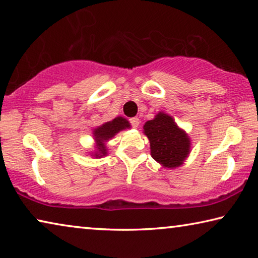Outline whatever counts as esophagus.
<instances>
[{"mask_svg": "<svg viewBox=\"0 0 258 258\" xmlns=\"http://www.w3.org/2000/svg\"><path fill=\"white\" fill-rule=\"evenodd\" d=\"M130 121H131V124H132V126H133L134 128H138L139 127V124H140V119H139L138 117L131 118Z\"/></svg>", "mask_w": 258, "mask_h": 258, "instance_id": "1", "label": "esophagus"}]
</instances>
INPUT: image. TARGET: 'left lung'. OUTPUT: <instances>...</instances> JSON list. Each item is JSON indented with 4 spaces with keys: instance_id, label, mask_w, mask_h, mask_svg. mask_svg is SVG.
<instances>
[{
    "instance_id": "8db88e82",
    "label": "left lung",
    "mask_w": 258,
    "mask_h": 258,
    "mask_svg": "<svg viewBox=\"0 0 258 258\" xmlns=\"http://www.w3.org/2000/svg\"><path fill=\"white\" fill-rule=\"evenodd\" d=\"M144 133L149 139L151 157L166 169L181 166L190 153L189 136L164 111L145 122Z\"/></svg>"
}]
</instances>
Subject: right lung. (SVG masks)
<instances>
[{"label": "right lung", "mask_w": 258, "mask_h": 258, "mask_svg": "<svg viewBox=\"0 0 258 258\" xmlns=\"http://www.w3.org/2000/svg\"><path fill=\"white\" fill-rule=\"evenodd\" d=\"M131 128L130 121L124 117L118 116L114 119L104 122L93 130V138L95 141V150L91 155L95 158H101L108 155L107 142L119 133L120 131Z\"/></svg>", "instance_id": "right-lung-1"}]
</instances>
